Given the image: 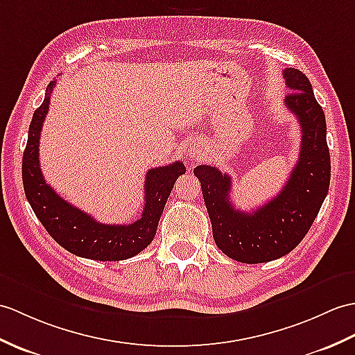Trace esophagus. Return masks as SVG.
Segmentation results:
<instances>
[{
  "mask_svg": "<svg viewBox=\"0 0 355 355\" xmlns=\"http://www.w3.org/2000/svg\"><path fill=\"white\" fill-rule=\"evenodd\" d=\"M192 159H200V154H198V153H193V155H192Z\"/></svg>",
  "mask_w": 355,
  "mask_h": 355,
  "instance_id": "esophagus-1",
  "label": "esophagus"
}]
</instances>
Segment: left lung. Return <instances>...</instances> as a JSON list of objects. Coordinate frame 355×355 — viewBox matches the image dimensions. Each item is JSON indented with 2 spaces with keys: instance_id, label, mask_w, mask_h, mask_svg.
I'll return each mask as SVG.
<instances>
[{
  "instance_id": "8db88e82",
  "label": "left lung",
  "mask_w": 355,
  "mask_h": 355,
  "mask_svg": "<svg viewBox=\"0 0 355 355\" xmlns=\"http://www.w3.org/2000/svg\"><path fill=\"white\" fill-rule=\"evenodd\" d=\"M287 89L284 104L301 125V151L282 192L252 213L236 210L230 200L232 177L209 164L193 169L202 189L213 239L230 259L265 263L289 254L309 233L331 178L327 123L309 78L300 69L283 71Z\"/></svg>"
}]
</instances>
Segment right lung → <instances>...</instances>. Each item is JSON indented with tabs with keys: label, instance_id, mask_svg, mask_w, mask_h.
I'll use <instances>...</instances> for the list:
<instances>
[{
	"label": "right lung",
	"instance_id": "right-lung-1",
	"mask_svg": "<svg viewBox=\"0 0 355 355\" xmlns=\"http://www.w3.org/2000/svg\"><path fill=\"white\" fill-rule=\"evenodd\" d=\"M55 81L46 87L45 100L33 113L28 140L22 157V183L26 196L46 232L66 251L90 260L119 261L144 251L157 232V225L172 187L186 172L175 162L153 168L145 178V205L142 216L128 225L100 224L86 211L73 207L46 184L39 164V139L48 113Z\"/></svg>",
	"mask_w": 355,
	"mask_h": 355
}]
</instances>
